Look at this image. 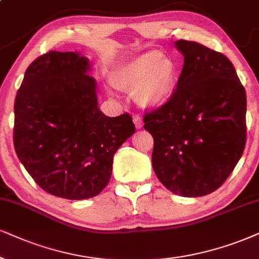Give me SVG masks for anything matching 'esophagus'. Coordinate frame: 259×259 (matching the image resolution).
I'll use <instances>...</instances> for the list:
<instances>
[{"instance_id":"esophagus-1","label":"esophagus","mask_w":259,"mask_h":259,"mask_svg":"<svg viewBox=\"0 0 259 259\" xmlns=\"http://www.w3.org/2000/svg\"><path fill=\"white\" fill-rule=\"evenodd\" d=\"M134 124H135L136 129H142L143 123H142V119H141V117L134 116Z\"/></svg>"}]
</instances>
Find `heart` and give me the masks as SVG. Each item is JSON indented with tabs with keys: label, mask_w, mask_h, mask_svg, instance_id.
I'll list each match as a JSON object with an SVG mask.
<instances>
[{
	"label": "heart",
	"mask_w": 259,
	"mask_h": 259,
	"mask_svg": "<svg viewBox=\"0 0 259 259\" xmlns=\"http://www.w3.org/2000/svg\"><path fill=\"white\" fill-rule=\"evenodd\" d=\"M178 65L162 52L150 50L120 65L112 76L117 90L129 92L145 109L167 103L178 83Z\"/></svg>",
	"instance_id": "1"
}]
</instances>
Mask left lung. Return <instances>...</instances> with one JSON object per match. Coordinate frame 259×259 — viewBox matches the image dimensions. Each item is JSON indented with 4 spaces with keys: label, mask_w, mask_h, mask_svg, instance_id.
I'll return each instance as SVG.
<instances>
[{
    "label": "left lung",
    "mask_w": 259,
    "mask_h": 259,
    "mask_svg": "<svg viewBox=\"0 0 259 259\" xmlns=\"http://www.w3.org/2000/svg\"><path fill=\"white\" fill-rule=\"evenodd\" d=\"M175 45L184 56L177 90L143 122L159 181L173 194L199 197L220 188L243 155L246 93L225 55L183 39Z\"/></svg>",
    "instance_id": "1"
}]
</instances>
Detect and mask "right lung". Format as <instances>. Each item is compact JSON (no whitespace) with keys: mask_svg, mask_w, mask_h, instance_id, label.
<instances>
[{"mask_svg":"<svg viewBox=\"0 0 259 259\" xmlns=\"http://www.w3.org/2000/svg\"><path fill=\"white\" fill-rule=\"evenodd\" d=\"M90 65L78 52H48L29 64L15 98L16 155L42 190L67 199L99 195L114 153L135 133L129 113L99 110Z\"/></svg>","mask_w":259,"mask_h":259,"instance_id":"right-lung-1","label":"right lung"}]
</instances>
